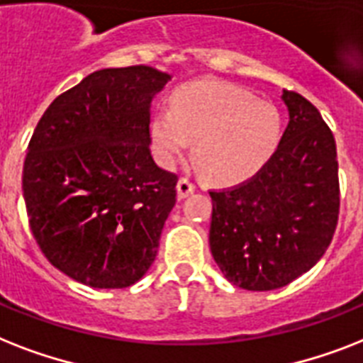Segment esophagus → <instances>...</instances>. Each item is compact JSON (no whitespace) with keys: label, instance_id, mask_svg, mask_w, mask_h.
Instances as JSON below:
<instances>
[{"label":"esophagus","instance_id":"34e87169","mask_svg":"<svg viewBox=\"0 0 363 363\" xmlns=\"http://www.w3.org/2000/svg\"><path fill=\"white\" fill-rule=\"evenodd\" d=\"M194 191H196V182L191 181V179H188V177H181V179H179V184H177V194H179V197L184 199V197H188L190 194H194Z\"/></svg>","mask_w":363,"mask_h":363}]
</instances>
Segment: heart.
Returning a JSON list of instances; mask_svg holds the SVG:
<instances>
[{"label":"heart","mask_w":363,"mask_h":363,"mask_svg":"<svg viewBox=\"0 0 363 363\" xmlns=\"http://www.w3.org/2000/svg\"><path fill=\"white\" fill-rule=\"evenodd\" d=\"M278 110L222 82H196L173 93L172 108L151 119L156 160L172 167L196 141V158L208 179L238 182L257 173L278 149Z\"/></svg>","instance_id":"1"}]
</instances>
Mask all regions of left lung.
I'll return each mask as SVG.
<instances>
[{"label":"left lung","instance_id":"left-lung-1","mask_svg":"<svg viewBox=\"0 0 363 363\" xmlns=\"http://www.w3.org/2000/svg\"><path fill=\"white\" fill-rule=\"evenodd\" d=\"M289 125L257 175L208 191L212 257L233 285L274 291L308 272L332 242L340 216L335 140L319 110L284 91Z\"/></svg>","mask_w":363,"mask_h":363}]
</instances>
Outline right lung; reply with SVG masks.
Masks as SVG:
<instances>
[{
	"label": "right lung",
	"instance_id": "add662e5",
	"mask_svg": "<svg viewBox=\"0 0 363 363\" xmlns=\"http://www.w3.org/2000/svg\"><path fill=\"white\" fill-rule=\"evenodd\" d=\"M169 78L147 65L96 70L61 93L31 135L29 228L79 284L130 287L155 261L179 181L151 156V100Z\"/></svg>",
	"mask_w": 363,
	"mask_h": 363
}]
</instances>
